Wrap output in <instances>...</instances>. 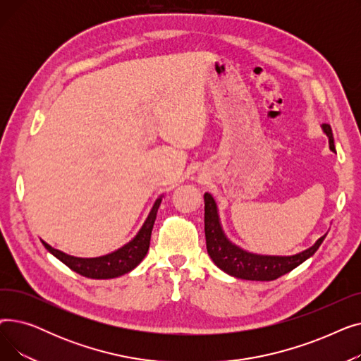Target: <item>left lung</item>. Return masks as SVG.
<instances>
[{"label": "left lung", "mask_w": 361, "mask_h": 361, "mask_svg": "<svg viewBox=\"0 0 361 361\" xmlns=\"http://www.w3.org/2000/svg\"><path fill=\"white\" fill-rule=\"evenodd\" d=\"M322 128L329 137V149L335 152L331 127L324 124ZM204 237L207 255L225 274L249 281H274L291 272L298 264L312 257L320 247V244L324 243L326 234L322 235L307 250L293 256H267L250 253L247 250H243L237 244L226 238L221 225L216 202L212 195L204 193Z\"/></svg>", "instance_id": "8db88e82"}]
</instances>
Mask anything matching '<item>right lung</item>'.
I'll list each match as a JSON object with an SVG mask.
<instances>
[{"label": "right lung", "mask_w": 361, "mask_h": 361, "mask_svg": "<svg viewBox=\"0 0 361 361\" xmlns=\"http://www.w3.org/2000/svg\"><path fill=\"white\" fill-rule=\"evenodd\" d=\"M161 202H162V196H159L155 200L146 221L143 222L142 228L135 235V238L130 240L118 250L108 253L105 256L86 257V259L74 257L51 247V245L47 244L45 241H42V244L51 255H54L56 259L61 260L64 264H67L71 271L80 274L82 276L92 278V279H109V278L121 276L135 269L145 259L149 250L150 234H152V228H154Z\"/></svg>", "instance_id": "add662e5"}]
</instances>
